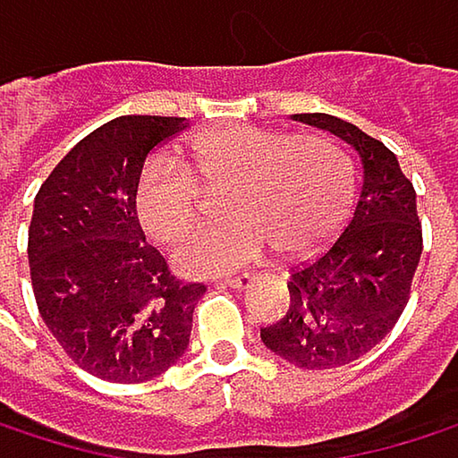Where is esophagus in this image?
I'll return each mask as SVG.
<instances>
[{"instance_id":"obj_1","label":"esophagus","mask_w":458,"mask_h":458,"mask_svg":"<svg viewBox=\"0 0 458 458\" xmlns=\"http://www.w3.org/2000/svg\"><path fill=\"white\" fill-rule=\"evenodd\" d=\"M222 284H225V287H233V290H247V287L252 284V276H250V274H242V276H227V279H222Z\"/></svg>"}]
</instances>
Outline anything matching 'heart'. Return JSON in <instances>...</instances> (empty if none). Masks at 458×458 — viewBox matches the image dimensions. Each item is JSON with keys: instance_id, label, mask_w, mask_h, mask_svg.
<instances>
[{"instance_id": "b5f03b06", "label": "heart", "mask_w": 458, "mask_h": 458, "mask_svg": "<svg viewBox=\"0 0 458 458\" xmlns=\"http://www.w3.org/2000/svg\"><path fill=\"white\" fill-rule=\"evenodd\" d=\"M190 162L200 184H231L219 225L184 231L174 247V266L187 276H219L263 258L268 239L284 255L320 244L342 216L350 195V168L339 146L323 135H290L255 124H227L190 143ZM198 184L176 157L157 154L135 187L143 231L171 242L192 219Z\"/></svg>"}]
</instances>
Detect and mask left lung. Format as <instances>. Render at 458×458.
Returning a JSON list of instances; mask_svg holds the SVG:
<instances>
[{
    "label": "left lung",
    "instance_id": "1",
    "mask_svg": "<svg viewBox=\"0 0 458 458\" xmlns=\"http://www.w3.org/2000/svg\"><path fill=\"white\" fill-rule=\"evenodd\" d=\"M318 127L361 162V195L339 239L290 274V310L260 328L263 344L301 369H334L369 352L396 326L423 239L415 190L396 154L355 124L328 114H293Z\"/></svg>",
    "mask_w": 458,
    "mask_h": 458
}]
</instances>
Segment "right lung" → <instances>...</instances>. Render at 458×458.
I'll return each instance as SVG.
<instances>
[{"label": "right lung", "instance_id": "1", "mask_svg": "<svg viewBox=\"0 0 458 458\" xmlns=\"http://www.w3.org/2000/svg\"><path fill=\"white\" fill-rule=\"evenodd\" d=\"M184 127L179 116L111 119L64 154L35 198L29 271L40 318L100 380H151L190 344L206 284L171 274L135 211L146 157Z\"/></svg>", "mask_w": 458, "mask_h": 458}]
</instances>
